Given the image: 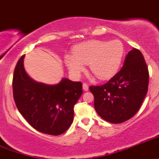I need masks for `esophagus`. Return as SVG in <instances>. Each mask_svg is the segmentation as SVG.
I'll return each mask as SVG.
<instances>
[{"label": "esophagus", "mask_w": 159, "mask_h": 159, "mask_svg": "<svg viewBox=\"0 0 159 159\" xmlns=\"http://www.w3.org/2000/svg\"><path fill=\"white\" fill-rule=\"evenodd\" d=\"M83 88L85 91H87L89 89V86H88V85L86 83H83Z\"/></svg>", "instance_id": "obj_1"}]
</instances>
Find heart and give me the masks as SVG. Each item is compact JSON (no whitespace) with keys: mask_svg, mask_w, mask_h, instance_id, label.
<instances>
[{"mask_svg":"<svg viewBox=\"0 0 159 159\" xmlns=\"http://www.w3.org/2000/svg\"><path fill=\"white\" fill-rule=\"evenodd\" d=\"M125 48L120 41L110 42L89 40L79 44L73 48V55H66L65 62L70 73L79 76L85 70L84 65H89L90 71L100 80H107L118 70Z\"/></svg>","mask_w":159,"mask_h":159,"instance_id":"1","label":"heart"}]
</instances>
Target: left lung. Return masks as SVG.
Segmentation results:
<instances>
[{"label":"left lung","instance_id":"obj_1","mask_svg":"<svg viewBox=\"0 0 159 159\" xmlns=\"http://www.w3.org/2000/svg\"><path fill=\"white\" fill-rule=\"evenodd\" d=\"M149 73L142 53L133 48L128 53L123 67L101 86H90L94 107L100 117L120 124L134 117L148 92Z\"/></svg>","mask_w":159,"mask_h":159}]
</instances>
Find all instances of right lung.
<instances>
[{"label":"right lung","mask_w":159,"mask_h":159,"mask_svg":"<svg viewBox=\"0 0 159 159\" xmlns=\"http://www.w3.org/2000/svg\"><path fill=\"white\" fill-rule=\"evenodd\" d=\"M24 57L17 62L12 81L18 111L40 132L55 136L64 133L73 121V108L83 93V84L66 78L56 85L34 81L25 71Z\"/></svg>","instance_id":"right-lung-1"}]
</instances>
